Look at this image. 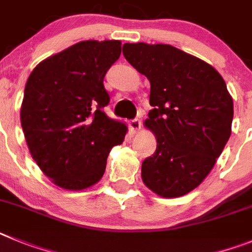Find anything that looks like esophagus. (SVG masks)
Listing matches in <instances>:
<instances>
[{
	"instance_id": "1",
	"label": "esophagus",
	"mask_w": 252,
	"mask_h": 252,
	"mask_svg": "<svg viewBox=\"0 0 252 252\" xmlns=\"http://www.w3.org/2000/svg\"><path fill=\"white\" fill-rule=\"evenodd\" d=\"M129 128L133 131H138L142 128V123H140L139 119H133V121L129 122Z\"/></svg>"
}]
</instances>
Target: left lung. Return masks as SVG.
Listing matches in <instances>:
<instances>
[{"label": "left lung", "instance_id": "obj_1", "mask_svg": "<svg viewBox=\"0 0 252 252\" xmlns=\"http://www.w3.org/2000/svg\"><path fill=\"white\" fill-rule=\"evenodd\" d=\"M129 64L151 83L144 126L157 149L142 163L154 193L180 197L201 185L231 135L233 101L215 67L171 45L124 44Z\"/></svg>", "mask_w": 252, "mask_h": 252}]
</instances>
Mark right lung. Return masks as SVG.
I'll list each match as a JSON object with an SVG mask.
<instances>
[{"label":"right lung","mask_w":252,"mask_h":252,"mask_svg":"<svg viewBox=\"0 0 252 252\" xmlns=\"http://www.w3.org/2000/svg\"><path fill=\"white\" fill-rule=\"evenodd\" d=\"M122 53L118 40L81 41L41 61L27 79L21 126L33 160L55 185L84 189L105 172L126 126L104 113V76Z\"/></svg>","instance_id":"right-lung-1"}]
</instances>
